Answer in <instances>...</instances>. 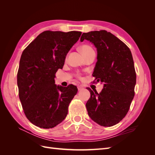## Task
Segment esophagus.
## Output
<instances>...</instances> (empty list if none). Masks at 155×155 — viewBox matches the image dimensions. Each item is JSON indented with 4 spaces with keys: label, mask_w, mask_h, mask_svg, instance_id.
<instances>
[{
    "label": "esophagus",
    "mask_w": 155,
    "mask_h": 155,
    "mask_svg": "<svg viewBox=\"0 0 155 155\" xmlns=\"http://www.w3.org/2000/svg\"><path fill=\"white\" fill-rule=\"evenodd\" d=\"M83 88V87L82 85H78V91H81V90H82Z\"/></svg>",
    "instance_id": "obj_1"
}]
</instances>
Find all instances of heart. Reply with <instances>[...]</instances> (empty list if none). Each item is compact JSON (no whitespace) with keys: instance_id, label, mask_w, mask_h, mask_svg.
I'll return each instance as SVG.
<instances>
[{"instance_id":"obj_1","label":"heart","mask_w":155,"mask_h":155,"mask_svg":"<svg viewBox=\"0 0 155 155\" xmlns=\"http://www.w3.org/2000/svg\"><path fill=\"white\" fill-rule=\"evenodd\" d=\"M92 50H93V49L90 46H88V45H83L81 47V51L84 55L87 54L88 53H89L90 51H91ZM78 77H79V74L78 75Z\"/></svg>"}]
</instances>
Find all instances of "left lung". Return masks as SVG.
<instances>
[{"label":"left lung","mask_w":155,"mask_h":155,"mask_svg":"<svg viewBox=\"0 0 155 155\" xmlns=\"http://www.w3.org/2000/svg\"><path fill=\"white\" fill-rule=\"evenodd\" d=\"M85 39L97 48L94 81L104 83L100 93L87 88L91 92L88 114L101 126H113L126 116L134 96L137 75L132 54L124 42L106 30L83 33L80 41Z\"/></svg>","instance_id":"left-lung-1"}]
</instances>
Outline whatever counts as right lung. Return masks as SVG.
I'll return each instance as SVG.
<instances>
[{"label": "right lung", "mask_w": 155, "mask_h": 155, "mask_svg": "<svg viewBox=\"0 0 155 155\" xmlns=\"http://www.w3.org/2000/svg\"><path fill=\"white\" fill-rule=\"evenodd\" d=\"M81 34L45 31L22 51L17 72L18 96L28 120L40 128H53L62 122L78 92L72 84L57 86L54 79Z\"/></svg>", "instance_id": "obj_1"}]
</instances>
